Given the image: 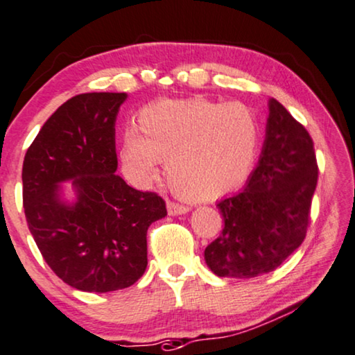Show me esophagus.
<instances>
[{"instance_id": "esophagus-1", "label": "esophagus", "mask_w": 355, "mask_h": 355, "mask_svg": "<svg viewBox=\"0 0 355 355\" xmlns=\"http://www.w3.org/2000/svg\"><path fill=\"white\" fill-rule=\"evenodd\" d=\"M189 206H184V204H178L175 201H167V211L171 216H182V214H187L189 211Z\"/></svg>"}]
</instances>
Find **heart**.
Returning <instances> with one entry per match:
<instances>
[{
	"label": "heart",
	"instance_id": "1",
	"mask_svg": "<svg viewBox=\"0 0 355 355\" xmlns=\"http://www.w3.org/2000/svg\"><path fill=\"white\" fill-rule=\"evenodd\" d=\"M259 127L241 103L206 98L161 99L139 112L138 132L122 138V167L143 184L166 157L168 182L189 198H212L238 187L251 171Z\"/></svg>",
	"mask_w": 355,
	"mask_h": 355
}]
</instances>
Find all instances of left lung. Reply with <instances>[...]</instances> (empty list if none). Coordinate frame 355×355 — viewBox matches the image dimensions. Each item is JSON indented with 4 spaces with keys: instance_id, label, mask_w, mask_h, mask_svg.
<instances>
[{
    "instance_id": "left-lung-1",
    "label": "left lung",
    "mask_w": 355,
    "mask_h": 355,
    "mask_svg": "<svg viewBox=\"0 0 355 355\" xmlns=\"http://www.w3.org/2000/svg\"><path fill=\"white\" fill-rule=\"evenodd\" d=\"M317 180L311 135L272 98L257 167L241 191L217 202L225 225L204 251L207 267L227 278L278 268L306 238Z\"/></svg>"
}]
</instances>
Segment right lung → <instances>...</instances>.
Wrapping results in <instances>:
<instances>
[{"mask_svg": "<svg viewBox=\"0 0 355 355\" xmlns=\"http://www.w3.org/2000/svg\"><path fill=\"white\" fill-rule=\"evenodd\" d=\"M127 93H83L58 107L22 167L28 230L69 286L109 293L132 286L148 266V228L167 216L164 199L116 175V117ZM73 180L78 201L60 199Z\"/></svg>", "mask_w": 355, "mask_h": 355, "instance_id": "right-lung-1", "label": "right lung"}]
</instances>
